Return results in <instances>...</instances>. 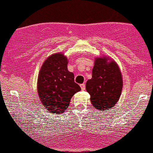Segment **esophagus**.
I'll list each match as a JSON object with an SVG mask.
<instances>
[{"label":"esophagus","mask_w":153,"mask_h":153,"mask_svg":"<svg viewBox=\"0 0 153 153\" xmlns=\"http://www.w3.org/2000/svg\"><path fill=\"white\" fill-rule=\"evenodd\" d=\"M80 88L82 89V90H84L85 89V83H82V84L80 85Z\"/></svg>","instance_id":"esophagus-1"}]
</instances>
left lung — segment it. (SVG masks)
I'll use <instances>...</instances> for the list:
<instances>
[{
  "label": "left lung",
  "instance_id": "left-lung-1",
  "mask_svg": "<svg viewBox=\"0 0 153 153\" xmlns=\"http://www.w3.org/2000/svg\"><path fill=\"white\" fill-rule=\"evenodd\" d=\"M92 78L87 81L86 90L92 106L99 111H107L114 106L121 96L123 80L119 65L108 57H97Z\"/></svg>",
  "mask_w": 153,
  "mask_h": 153
}]
</instances>
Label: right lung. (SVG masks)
<instances>
[{
    "label": "right lung",
    "instance_id": "right-lung-1",
    "mask_svg": "<svg viewBox=\"0 0 153 153\" xmlns=\"http://www.w3.org/2000/svg\"><path fill=\"white\" fill-rule=\"evenodd\" d=\"M67 65L68 59L63 53L52 54L45 60L39 73V97L51 113L61 114L66 111L72 97L81 90Z\"/></svg>",
    "mask_w": 153,
    "mask_h": 153
}]
</instances>
